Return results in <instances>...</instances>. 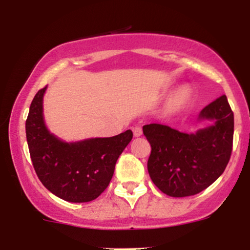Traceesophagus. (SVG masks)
Listing matches in <instances>:
<instances>
[{
	"label": "esophagus",
	"instance_id": "obj_1",
	"mask_svg": "<svg viewBox=\"0 0 250 250\" xmlns=\"http://www.w3.org/2000/svg\"><path fill=\"white\" fill-rule=\"evenodd\" d=\"M133 133L135 137H139L142 135V128L141 127H134L133 128Z\"/></svg>",
	"mask_w": 250,
	"mask_h": 250
}]
</instances>
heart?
Listing matches in <instances>:
<instances>
[{
  "mask_svg": "<svg viewBox=\"0 0 250 250\" xmlns=\"http://www.w3.org/2000/svg\"><path fill=\"white\" fill-rule=\"evenodd\" d=\"M191 100V93L188 88L180 89L176 94H175L173 99H171L170 107L171 109H181L188 104Z\"/></svg>",
  "mask_w": 250,
  "mask_h": 250,
  "instance_id": "1",
  "label": "heart"
}]
</instances>
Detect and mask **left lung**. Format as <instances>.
<instances>
[{"label": "left lung", "mask_w": 250, "mask_h": 250, "mask_svg": "<svg viewBox=\"0 0 250 250\" xmlns=\"http://www.w3.org/2000/svg\"><path fill=\"white\" fill-rule=\"evenodd\" d=\"M199 120L213 121L194 134L168 125H143L150 143L148 173L162 193L173 197L199 194L225 171L233 149L234 114L226 95L200 113Z\"/></svg>", "instance_id": "obj_1"}]
</instances>
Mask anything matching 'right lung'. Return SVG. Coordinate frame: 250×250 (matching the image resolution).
Here are the masks:
<instances>
[{"mask_svg":"<svg viewBox=\"0 0 250 250\" xmlns=\"http://www.w3.org/2000/svg\"><path fill=\"white\" fill-rule=\"evenodd\" d=\"M40 89L25 121L30 159L37 176L48 190L68 202H89L108 187L117 159L133 139L131 130L113 137H96L68 143L50 134L43 121Z\"/></svg>","mask_w":250,"mask_h":250,"instance_id":"add662e5","label":"right lung"}]
</instances>
